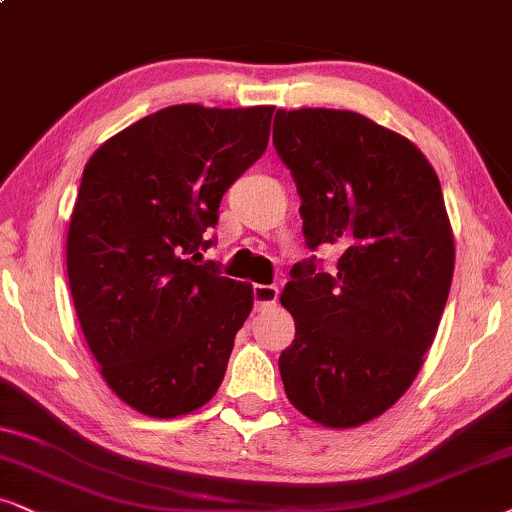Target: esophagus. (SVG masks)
<instances>
[{"instance_id":"34e87169","label":"esophagus","mask_w":512,"mask_h":512,"mask_svg":"<svg viewBox=\"0 0 512 512\" xmlns=\"http://www.w3.org/2000/svg\"><path fill=\"white\" fill-rule=\"evenodd\" d=\"M278 300V288L276 286H255V309H271Z\"/></svg>"}]
</instances>
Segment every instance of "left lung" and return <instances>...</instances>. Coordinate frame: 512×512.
<instances>
[{"instance_id":"left-lung-1","label":"left lung","mask_w":512,"mask_h":512,"mask_svg":"<svg viewBox=\"0 0 512 512\" xmlns=\"http://www.w3.org/2000/svg\"><path fill=\"white\" fill-rule=\"evenodd\" d=\"M274 146L293 174L309 248L338 271L295 264L281 304L295 340L278 357L290 404L323 428H359L409 390L435 340L456 248L420 148L352 111H276Z\"/></svg>"}]
</instances>
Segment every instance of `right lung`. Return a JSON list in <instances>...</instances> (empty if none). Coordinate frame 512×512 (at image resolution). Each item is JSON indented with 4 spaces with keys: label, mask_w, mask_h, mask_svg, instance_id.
<instances>
[{
    "label": "right lung",
    "mask_w": 512,
    "mask_h": 512,
    "mask_svg": "<svg viewBox=\"0 0 512 512\" xmlns=\"http://www.w3.org/2000/svg\"><path fill=\"white\" fill-rule=\"evenodd\" d=\"M271 115L181 103L122 129L84 165L70 295L103 380L144 416H186L222 385L255 295L200 250L226 189L267 148Z\"/></svg>",
    "instance_id": "right-lung-1"
}]
</instances>
